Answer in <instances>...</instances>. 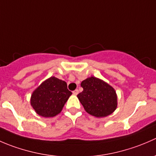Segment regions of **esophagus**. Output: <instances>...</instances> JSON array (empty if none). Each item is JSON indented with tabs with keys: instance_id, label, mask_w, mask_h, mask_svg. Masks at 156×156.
<instances>
[{
	"instance_id": "34e87169",
	"label": "esophagus",
	"mask_w": 156,
	"mask_h": 156,
	"mask_svg": "<svg viewBox=\"0 0 156 156\" xmlns=\"http://www.w3.org/2000/svg\"><path fill=\"white\" fill-rule=\"evenodd\" d=\"M72 93H73V94H75V95H77V94H78V89L75 90H74Z\"/></svg>"
}]
</instances>
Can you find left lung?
I'll use <instances>...</instances> for the list:
<instances>
[{"label": "left lung", "mask_w": 156, "mask_h": 156, "mask_svg": "<svg viewBox=\"0 0 156 156\" xmlns=\"http://www.w3.org/2000/svg\"><path fill=\"white\" fill-rule=\"evenodd\" d=\"M83 91L78 98L84 109L95 117H106L117 107L115 91L107 83L95 77H90L81 82Z\"/></svg>", "instance_id": "1"}]
</instances>
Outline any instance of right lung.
Wrapping results in <instances>:
<instances>
[{"label":"right lung","instance_id":"1","mask_svg":"<svg viewBox=\"0 0 156 156\" xmlns=\"http://www.w3.org/2000/svg\"><path fill=\"white\" fill-rule=\"evenodd\" d=\"M72 92L64 81L51 77L33 92L31 105L43 117H53L62 111Z\"/></svg>","mask_w":156,"mask_h":156}]
</instances>
